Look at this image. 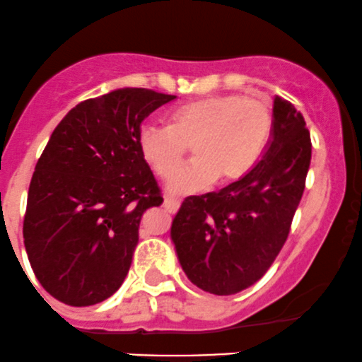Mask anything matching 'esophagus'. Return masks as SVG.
Instances as JSON below:
<instances>
[{
  "mask_svg": "<svg viewBox=\"0 0 362 362\" xmlns=\"http://www.w3.org/2000/svg\"><path fill=\"white\" fill-rule=\"evenodd\" d=\"M180 205H181V202L177 200V198H173V197H165L164 198V207H165L167 212H170V214L177 212Z\"/></svg>",
  "mask_w": 362,
  "mask_h": 362,
  "instance_id": "esophagus-1",
  "label": "esophagus"
}]
</instances>
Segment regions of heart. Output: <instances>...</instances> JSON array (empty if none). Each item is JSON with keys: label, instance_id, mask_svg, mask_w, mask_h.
Masks as SVG:
<instances>
[{"label": "heart", "instance_id": "obj_1", "mask_svg": "<svg viewBox=\"0 0 362 362\" xmlns=\"http://www.w3.org/2000/svg\"><path fill=\"white\" fill-rule=\"evenodd\" d=\"M273 133L269 102L243 93H221L182 103L170 124L139 127L138 148L157 176L169 177L192 146L193 158L169 181V192L192 193L214 181L243 180L260 160Z\"/></svg>", "mask_w": 362, "mask_h": 362}]
</instances>
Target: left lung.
<instances>
[{"label":"left lung","mask_w":362,"mask_h":362,"mask_svg":"<svg viewBox=\"0 0 362 362\" xmlns=\"http://www.w3.org/2000/svg\"><path fill=\"white\" fill-rule=\"evenodd\" d=\"M310 134L300 112L274 98L266 153L219 192L188 197L170 228L182 271L198 288L235 295L257 283L288 238L310 165Z\"/></svg>","instance_id":"left-lung-1"}]
</instances>
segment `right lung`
<instances>
[{
	"mask_svg": "<svg viewBox=\"0 0 362 362\" xmlns=\"http://www.w3.org/2000/svg\"><path fill=\"white\" fill-rule=\"evenodd\" d=\"M174 98L115 89L76 105L53 131L30 180L24 245L57 300L95 305L126 279L143 214L164 202L139 153V127Z\"/></svg>",
	"mask_w": 362,
	"mask_h": 362,
	"instance_id": "right-lung-1",
	"label": "right lung"
}]
</instances>
